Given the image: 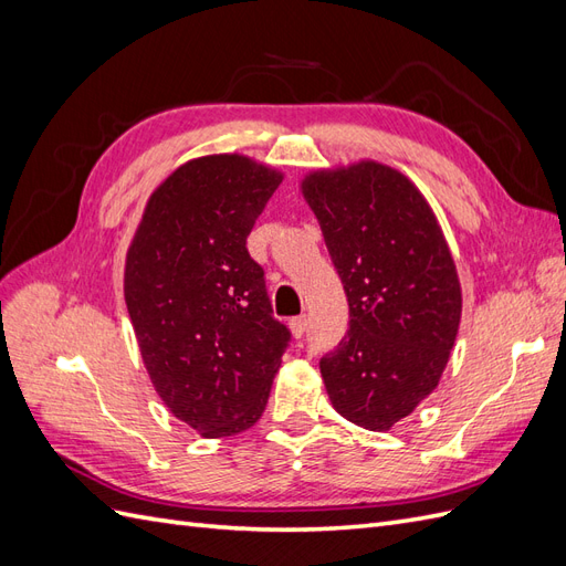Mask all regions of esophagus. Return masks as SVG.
I'll return each mask as SVG.
<instances>
[{
  "label": "esophagus",
  "instance_id": "obj_1",
  "mask_svg": "<svg viewBox=\"0 0 566 566\" xmlns=\"http://www.w3.org/2000/svg\"><path fill=\"white\" fill-rule=\"evenodd\" d=\"M306 325H310V318H306L304 314H302V316H295V318H290V331H293L295 337H304Z\"/></svg>",
  "mask_w": 566,
  "mask_h": 566
}]
</instances>
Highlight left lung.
<instances>
[{"label":"left lung","instance_id":"obj_1","mask_svg":"<svg viewBox=\"0 0 566 566\" xmlns=\"http://www.w3.org/2000/svg\"><path fill=\"white\" fill-rule=\"evenodd\" d=\"M349 302V331L321 358L333 408L373 432L406 418L449 364L460 283L443 233L401 172L364 160L302 181Z\"/></svg>","mask_w":566,"mask_h":566}]
</instances>
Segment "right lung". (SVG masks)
Listing matches in <instances>:
<instances>
[{"instance_id": "obj_1", "label": "right lung", "mask_w": 566, "mask_h": 566, "mask_svg": "<svg viewBox=\"0 0 566 566\" xmlns=\"http://www.w3.org/2000/svg\"><path fill=\"white\" fill-rule=\"evenodd\" d=\"M283 175L245 156L181 165L153 196L125 264V302L150 382L202 437L262 418L290 331L245 243Z\"/></svg>"}]
</instances>
